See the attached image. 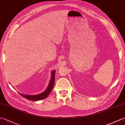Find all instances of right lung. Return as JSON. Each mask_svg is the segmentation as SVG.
<instances>
[{
	"mask_svg": "<svg viewBox=\"0 0 125 125\" xmlns=\"http://www.w3.org/2000/svg\"><path fill=\"white\" fill-rule=\"evenodd\" d=\"M55 71L53 70L51 72V78L50 81H49V83L48 84V86L46 90L43 91V93H40L37 95H24V94L20 93L21 96H22L23 97H24L27 99L31 101H40L41 100L44 99L47 97V96L49 95L51 93V91L52 90V89L54 85V81H55Z\"/></svg>",
	"mask_w": 125,
	"mask_h": 125,
	"instance_id": "obj_1",
	"label": "right lung"
}]
</instances>
